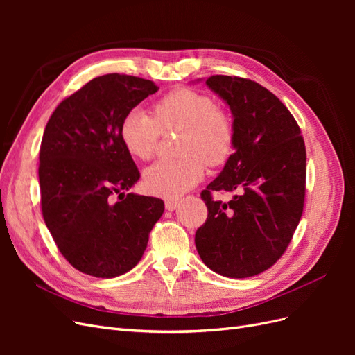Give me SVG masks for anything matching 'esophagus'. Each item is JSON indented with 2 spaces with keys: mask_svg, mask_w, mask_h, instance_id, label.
I'll return each instance as SVG.
<instances>
[{
  "mask_svg": "<svg viewBox=\"0 0 355 355\" xmlns=\"http://www.w3.org/2000/svg\"><path fill=\"white\" fill-rule=\"evenodd\" d=\"M178 206H179V201H178V200H166V209H167L168 211L176 210Z\"/></svg>",
  "mask_w": 355,
  "mask_h": 355,
  "instance_id": "esophagus-1",
  "label": "esophagus"
}]
</instances>
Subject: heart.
<instances>
[{
	"instance_id": "heart-1",
	"label": "heart",
	"mask_w": 355,
	"mask_h": 355,
	"mask_svg": "<svg viewBox=\"0 0 355 355\" xmlns=\"http://www.w3.org/2000/svg\"><path fill=\"white\" fill-rule=\"evenodd\" d=\"M180 130L179 159H161L148 167L144 185L151 194L176 198L194 187L204 175V161L219 166L234 148L231 116L218 108L210 96L178 89L161 98L154 116L144 108L128 111L120 125V137L132 157L146 161L155 153L159 133Z\"/></svg>"
}]
</instances>
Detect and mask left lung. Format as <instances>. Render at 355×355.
I'll list each match as a JSON object with an SVG mask.
<instances>
[{
    "instance_id": "8db88e82",
    "label": "left lung",
    "mask_w": 355,
    "mask_h": 355,
    "mask_svg": "<svg viewBox=\"0 0 355 355\" xmlns=\"http://www.w3.org/2000/svg\"><path fill=\"white\" fill-rule=\"evenodd\" d=\"M206 85L230 106L234 154L201 192L209 214L196 247L211 271L253 277L280 259L302 216L305 144L293 115L261 84L213 75ZM213 190L236 196L230 203L214 202Z\"/></svg>"
}]
</instances>
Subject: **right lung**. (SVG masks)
<instances>
[{"label": "right lung", "instance_id": "add662e5", "mask_svg": "<svg viewBox=\"0 0 355 355\" xmlns=\"http://www.w3.org/2000/svg\"><path fill=\"white\" fill-rule=\"evenodd\" d=\"M157 90L132 75L93 78L60 102L42 135V218L65 259L87 275L130 271L164 211L163 200L125 194L141 175L120 137L124 115Z\"/></svg>", "mask_w": 355, "mask_h": 355}]
</instances>
